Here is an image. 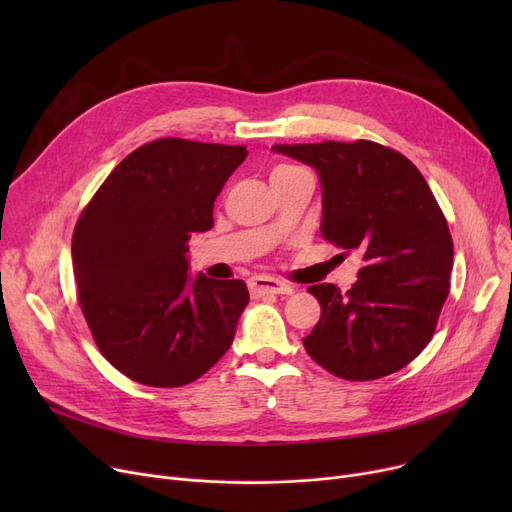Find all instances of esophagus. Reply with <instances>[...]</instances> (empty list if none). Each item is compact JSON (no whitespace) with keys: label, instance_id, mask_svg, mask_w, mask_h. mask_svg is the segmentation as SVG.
Segmentation results:
<instances>
[{"label":"esophagus","instance_id":"34e87169","mask_svg":"<svg viewBox=\"0 0 512 512\" xmlns=\"http://www.w3.org/2000/svg\"><path fill=\"white\" fill-rule=\"evenodd\" d=\"M249 290L253 297H261V294H290L292 288L276 278L267 276H255L249 280Z\"/></svg>","mask_w":512,"mask_h":512}]
</instances>
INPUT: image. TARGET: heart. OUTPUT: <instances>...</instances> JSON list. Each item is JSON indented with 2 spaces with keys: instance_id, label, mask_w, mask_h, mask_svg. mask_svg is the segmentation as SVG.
<instances>
[{
  "instance_id": "heart-1",
  "label": "heart",
  "mask_w": 512,
  "mask_h": 512,
  "mask_svg": "<svg viewBox=\"0 0 512 512\" xmlns=\"http://www.w3.org/2000/svg\"><path fill=\"white\" fill-rule=\"evenodd\" d=\"M280 170H292V166H278L274 172H280Z\"/></svg>"
}]
</instances>
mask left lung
Here are the masks:
<instances>
[{"label":"left lung","mask_w":512,"mask_h":512,"mask_svg":"<svg viewBox=\"0 0 512 512\" xmlns=\"http://www.w3.org/2000/svg\"><path fill=\"white\" fill-rule=\"evenodd\" d=\"M321 184V236L359 251L351 290L315 284L321 317L303 338L309 357L342 380L367 382L409 365L432 340L448 297L452 238L411 161L371 141L274 145Z\"/></svg>","instance_id":"1"}]
</instances>
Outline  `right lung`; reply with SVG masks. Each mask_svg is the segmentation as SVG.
I'll list each match as a JSON object with an SVG mask.
<instances>
[{
	"instance_id": "add662e5",
	"label": "right lung",
	"mask_w": 512,
	"mask_h": 512,
	"mask_svg": "<svg viewBox=\"0 0 512 512\" xmlns=\"http://www.w3.org/2000/svg\"><path fill=\"white\" fill-rule=\"evenodd\" d=\"M242 145L159 139L105 178L72 236L80 309L101 355L157 388L191 384L232 346L249 303L242 280L193 276L188 240L213 228V201Z\"/></svg>"
}]
</instances>
